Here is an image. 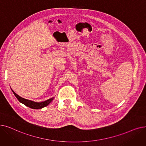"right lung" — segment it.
Instances as JSON below:
<instances>
[{
    "instance_id": "obj_1",
    "label": "right lung",
    "mask_w": 146,
    "mask_h": 146,
    "mask_svg": "<svg viewBox=\"0 0 146 146\" xmlns=\"http://www.w3.org/2000/svg\"><path fill=\"white\" fill-rule=\"evenodd\" d=\"M12 91L13 92V94L15 95V96H16V98L18 99V100L22 103L23 104H24L25 105H26L27 106L29 107V108H33V109H35V110H38V109H41L44 108V107L47 106L48 104H50L51 101L53 100V98H51L48 99V100L45 101L44 102H34L33 101H30V100H28V99L23 98L21 96H19V95H18L13 90Z\"/></svg>"
}]
</instances>
